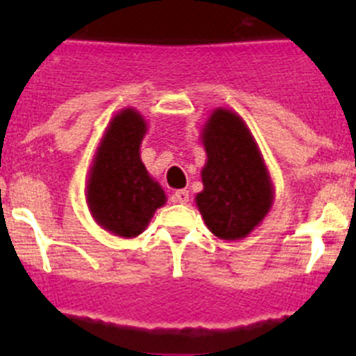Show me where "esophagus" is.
<instances>
[{"label":"esophagus","instance_id":"34e87169","mask_svg":"<svg viewBox=\"0 0 356 356\" xmlns=\"http://www.w3.org/2000/svg\"><path fill=\"white\" fill-rule=\"evenodd\" d=\"M172 200H175L176 203H181V205H185V203H188V200H191V194H188V191L181 188V191H176V193L172 194Z\"/></svg>","mask_w":356,"mask_h":356}]
</instances>
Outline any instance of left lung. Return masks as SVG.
<instances>
[{
  "label": "left lung",
  "instance_id": "left-lung-1",
  "mask_svg": "<svg viewBox=\"0 0 356 356\" xmlns=\"http://www.w3.org/2000/svg\"><path fill=\"white\" fill-rule=\"evenodd\" d=\"M200 139L207 162L201 169L203 191L196 194L197 210L216 237H248L275 201V187L259 144L244 119L221 106L207 119Z\"/></svg>",
  "mask_w": 356,
  "mask_h": 356
}]
</instances>
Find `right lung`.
I'll return each instance as SVG.
<instances>
[{
	"mask_svg": "<svg viewBox=\"0 0 356 356\" xmlns=\"http://www.w3.org/2000/svg\"><path fill=\"white\" fill-rule=\"evenodd\" d=\"M147 122L139 110L122 108L110 119L87 176L85 200L94 221L122 238L140 235L165 205L162 185L140 160Z\"/></svg>",
	"mask_w": 356,
	"mask_h": 356,
	"instance_id": "obj_1",
	"label": "right lung"
}]
</instances>
